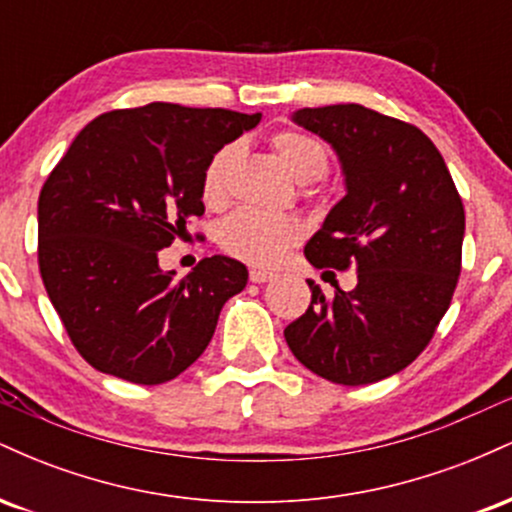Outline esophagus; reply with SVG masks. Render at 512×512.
I'll list each match as a JSON object with an SVG mask.
<instances>
[{
  "label": "esophagus",
  "mask_w": 512,
  "mask_h": 512,
  "mask_svg": "<svg viewBox=\"0 0 512 512\" xmlns=\"http://www.w3.org/2000/svg\"><path fill=\"white\" fill-rule=\"evenodd\" d=\"M272 279H274V274L264 272V269H252V272H250L252 284H267V281H272Z\"/></svg>",
  "instance_id": "1"
}]
</instances>
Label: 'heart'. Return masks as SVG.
I'll list each match as a JSON object with an SVG mask.
<instances>
[{
    "label": "heart",
    "instance_id": "heart-1",
    "mask_svg": "<svg viewBox=\"0 0 512 512\" xmlns=\"http://www.w3.org/2000/svg\"><path fill=\"white\" fill-rule=\"evenodd\" d=\"M274 154L284 163L286 170L301 182H313L327 173L330 154L327 146L313 134L303 129H279L269 139ZM240 149L236 144H226L209 158L202 173V199L207 207L219 209L228 199V180L236 168ZM303 236V226L296 216L289 214H264L255 209H238L219 226V245L236 260H243L255 267H269L279 262L284 252L298 243Z\"/></svg>",
    "mask_w": 512,
    "mask_h": 512
}]
</instances>
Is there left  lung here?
<instances>
[{"label":"left lung","mask_w":512,"mask_h":512,"mask_svg":"<svg viewBox=\"0 0 512 512\" xmlns=\"http://www.w3.org/2000/svg\"><path fill=\"white\" fill-rule=\"evenodd\" d=\"M293 122L342 161L346 195L305 245L317 269L354 267L358 284L284 330L305 368L337 385H368L407 368L436 334L462 269L464 207L436 144L409 122L358 103L303 108Z\"/></svg>","instance_id":"left-lung-1"}]
</instances>
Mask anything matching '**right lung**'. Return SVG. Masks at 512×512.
<instances>
[{"mask_svg":"<svg viewBox=\"0 0 512 512\" xmlns=\"http://www.w3.org/2000/svg\"><path fill=\"white\" fill-rule=\"evenodd\" d=\"M260 117L178 103L110 110L52 168L38 199V267L69 339L96 370L161 385L207 349L248 269L214 255L175 279L158 267V250L204 214L209 158Z\"/></svg>","mask_w":512,"mask_h":512,"instance_id":"add662e5","label":"right lung"}]
</instances>
